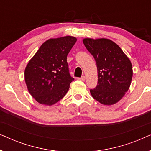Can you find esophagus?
Returning a JSON list of instances; mask_svg holds the SVG:
<instances>
[{
	"label": "esophagus",
	"instance_id": "obj_1",
	"mask_svg": "<svg viewBox=\"0 0 151 151\" xmlns=\"http://www.w3.org/2000/svg\"><path fill=\"white\" fill-rule=\"evenodd\" d=\"M78 79H79L80 80H82V81H84V80H85V76H82L81 78H78Z\"/></svg>",
	"mask_w": 151,
	"mask_h": 151
}]
</instances>
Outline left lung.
<instances>
[{
    "mask_svg": "<svg viewBox=\"0 0 151 151\" xmlns=\"http://www.w3.org/2000/svg\"><path fill=\"white\" fill-rule=\"evenodd\" d=\"M83 43L96 60L98 85L90 92L104 105L118 102L128 91L133 78V67L127 55L116 43L107 38H84Z\"/></svg>",
    "mask_w": 151,
    "mask_h": 151,
    "instance_id": "obj_1",
    "label": "left lung"
}]
</instances>
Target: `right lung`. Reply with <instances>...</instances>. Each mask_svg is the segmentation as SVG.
Segmentation results:
<instances>
[{"label":"right lung","mask_w":151,"mask_h":151,"mask_svg":"<svg viewBox=\"0 0 151 151\" xmlns=\"http://www.w3.org/2000/svg\"><path fill=\"white\" fill-rule=\"evenodd\" d=\"M77 41L67 36L45 41L29 61L24 80L33 98L40 104L51 106L65 96L73 78L70 76L67 57Z\"/></svg>","instance_id":"1"}]
</instances>
